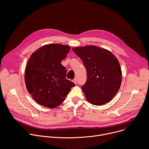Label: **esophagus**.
<instances>
[{"label": "esophagus", "instance_id": "1", "mask_svg": "<svg viewBox=\"0 0 149 149\" xmlns=\"http://www.w3.org/2000/svg\"><path fill=\"white\" fill-rule=\"evenodd\" d=\"M72 82H73L75 84H77V79L76 78H75V79H74L72 80Z\"/></svg>", "mask_w": 149, "mask_h": 149}]
</instances>
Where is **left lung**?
Masks as SVG:
<instances>
[{
	"label": "left lung",
	"instance_id": "left-lung-1",
	"mask_svg": "<svg viewBox=\"0 0 149 149\" xmlns=\"http://www.w3.org/2000/svg\"><path fill=\"white\" fill-rule=\"evenodd\" d=\"M82 61L87 72V81L82 90L87 101L102 106L110 102L118 92L122 72L117 57L109 50L89 45L72 48Z\"/></svg>",
	"mask_w": 149,
	"mask_h": 149
}]
</instances>
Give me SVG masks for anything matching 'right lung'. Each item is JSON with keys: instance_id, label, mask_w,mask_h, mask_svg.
Returning <instances> with one entry per match:
<instances>
[{"instance_id": "obj_1", "label": "right lung", "mask_w": 149, "mask_h": 149, "mask_svg": "<svg viewBox=\"0 0 149 149\" xmlns=\"http://www.w3.org/2000/svg\"><path fill=\"white\" fill-rule=\"evenodd\" d=\"M70 47L62 44L43 45L31 55L26 65L24 79L32 98L40 105L54 109L60 105L75 86L66 79L61 64Z\"/></svg>"}]
</instances>
